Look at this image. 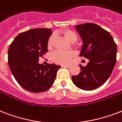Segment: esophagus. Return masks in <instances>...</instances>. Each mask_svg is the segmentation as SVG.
Instances as JSON below:
<instances>
[{
    "label": "esophagus",
    "mask_w": 122,
    "mask_h": 122,
    "mask_svg": "<svg viewBox=\"0 0 122 122\" xmlns=\"http://www.w3.org/2000/svg\"><path fill=\"white\" fill-rule=\"evenodd\" d=\"M61 66L63 68H70V65H62Z\"/></svg>",
    "instance_id": "obj_1"
}]
</instances>
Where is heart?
I'll return each instance as SVG.
<instances>
[{
	"mask_svg": "<svg viewBox=\"0 0 122 122\" xmlns=\"http://www.w3.org/2000/svg\"><path fill=\"white\" fill-rule=\"evenodd\" d=\"M65 38L70 42L73 43L77 40V35L73 30L70 29H65L60 32ZM55 41V36L52 34L49 37L47 41V47L48 49H51ZM74 56V53L72 52H65V51H57L54 52L51 56L53 62L60 64V65H68L71 63V59Z\"/></svg>",
	"mask_w": 122,
	"mask_h": 122,
	"instance_id": "heart-1",
	"label": "heart"
}]
</instances>
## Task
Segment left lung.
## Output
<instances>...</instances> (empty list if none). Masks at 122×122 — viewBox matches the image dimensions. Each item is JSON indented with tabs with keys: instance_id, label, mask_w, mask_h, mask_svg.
Segmentation results:
<instances>
[{
	"instance_id": "1",
	"label": "left lung",
	"mask_w": 122,
	"mask_h": 122,
	"mask_svg": "<svg viewBox=\"0 0 122 122\" xmlns=\"http://www.w3.org/2000/svg\"><path fill=\"white\" fill-rule=\"evenodd\" d=\"M75 28L81 38L80 56L89 59L88 65H80L81 71L72 76L73 84L85 91L94 90L108 80L117 61V47L110 33L94 24H81Z\"/></svg>"
}]
</instances>
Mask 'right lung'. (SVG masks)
<instances>
[{
  "label": "right lung",
  "instance_id": "1",
  "mask_svg": "<svg viewBox=\"0 0 122 122\" xmlns=\"http://www.w3.org/2000/svg\"><path fill=\"white\" fill-rule=\"evenodd\" d=\"M51 29H33L20 33L8 49V65L17 82L24 90L40 93L49 90L54 82L61 66L38 63L47 50Z\"/></svg>",
  "mask_w": 122,
  "mask_h": 122
}]
</instances>
